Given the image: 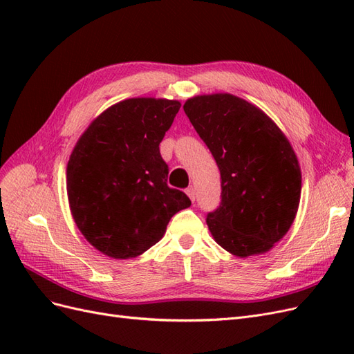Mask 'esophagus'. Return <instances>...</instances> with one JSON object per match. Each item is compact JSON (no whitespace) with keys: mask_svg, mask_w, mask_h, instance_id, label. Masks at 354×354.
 Instances as JSON below:
<instances>
[{"mask_svg":"<svg viewBox=\"0 0 354 354\" xmlns=\"http://www.w3.org/2000/svg\"><path fill=\"white\" fill-rule=\"evenodd\" d=\"M186 194H187V196L190 198L192 202H195V199H196V190H195V187H187L186 189Z\"/></svg>","mask_w":354,"mask_h":354,"instance_id":"obj_1","label":"esophagus"}]
</instances>
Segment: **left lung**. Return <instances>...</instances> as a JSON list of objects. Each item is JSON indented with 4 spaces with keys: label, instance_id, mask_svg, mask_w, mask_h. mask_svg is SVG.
<instances>
[{
    "label": "left lung",
    "instance_id": "obj_1",
    "mask_svg": "<svg viewBox=\"0 0 354 354\" xmlns=\"http://www.w3.org/2000/svg\"><path fill=\"white\" fill-rule=\"evenodd\" d=\"M183 109L220 169L221 202L207 216L214 239L242 259L269 251L291 227L301 196L291 143L261 109L233 94L196 95Z\"/></svg>",
    "mask_w": 354,
    "mask_h": 354
}]
</instances>
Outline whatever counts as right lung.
<instances>
[{
  "label": "right lung",
  "mask_w": 354,
  "mask_h": 354,
  "mask_svg": "<svg viewBox=\"0 0 354 354\" xmlns=\"http://www.w3.org/2000/svg\"><path fill=\"white\" fill-rule=\"evenodd\" d=\"M180 102L137 97L95 118L69 158L66 189L78 229L95 250L133 259L164 236L167 224L190 207L185 192L167 185L159 143Z\"/></svg>",
  "instance_id": "right-lung-1"
}]
</instances>
